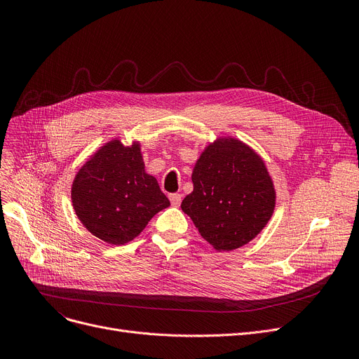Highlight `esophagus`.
I'll return each mask as SVG.
<instances>
[{
	"label": "esophagus",
	"mask_w": 359,
	"mask_h": 359,
	"mask_svg": "<svg viewBox=\"0 0 359 359\" xmlns=\"http://www.w3.org/2000/svg\"><path fill=\"white\" fill-rule=\"evenodd\" d=\"M169 198H170L172 206H175V208L180 206V203H182V194L180 193H173V194L169 196Z\"/></svg>",
	"instance_id": "obj_1"
}]
</instances>
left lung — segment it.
<instances>
[{"mask_svg":"<svg viewBox=\"0 0 359 359\" xmlns=\"http://www.w3.org/2000/svg\"><path fill=\"white\" fill-rule=\"evenodd\" d=\"M191 182L180 208L217 251L245 245L274 213L276 189L264 161L236 137L222 136L204 147Z\"/></svg>","mask_w":359,"mask_h":359,"instance_id":"8db88e82","label":"left lung"}]
</instances>
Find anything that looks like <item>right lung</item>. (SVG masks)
<instances>
[{"label": "right lung", "instance_id": "right-lung-1", "mask_svg": "<svg viewBox=\"0 0 359 359\" xmlns=\"http://www.w3.org/2000/svg\"><path fill=\"white\" fill-rule=\"evenodd\" d=\"M71 200L83 227L108 244L137 237L150 219L170 206L156 177L146 173L140 143L112 139L78 170Z\"/></svg>", "mask_w": 359, "mask_h": 359}]
</instances>
